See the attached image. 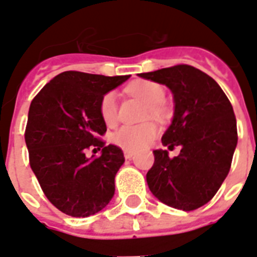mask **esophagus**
<instances>
[{
    "label": "esophagus",
    "instance_id": "obj_1",
    "mask_svg": "<svg viewBox=\"0 0 257 257\" xmlns=\"http://www.w3.org/2000/svg\"><path fill=\"white\" fill-rule=\"evenodd\" d=\"M135 156V153L134 151H128V150H125L123 151V157L126 158V160H132Z\"/></svg>",
    "mask_w": 257,
    "mask_h": 257
}]
</instances>
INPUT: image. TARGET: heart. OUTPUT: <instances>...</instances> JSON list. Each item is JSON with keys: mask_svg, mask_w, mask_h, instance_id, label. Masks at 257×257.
Returning <instances> with one entry per match:
<instances>
[{"mask_svg": "<svg viewBox=\"0 0 257 257\" xmlns=\"http://www.w3.org/2000/svg\"><path fill=\"white\" fill-rule=\"evenodd\" d=\"M128 92L150 106L149 111L153 117L161 118L164 115V110L160 104L164 103L167 93L162 85L147 79H140L129 85ZM100 115L107 125H112L117 121V95L114 92H108L103 96L100 101ZM157 134L158 131L153 122L122 125L111 135V140L114 145L123 150L136 151L150 145L156 139Z\"/></svg>", "mask_w": 257, "mask_h": 257, "instance_id": "1", "label": "heart"}]
</instances>
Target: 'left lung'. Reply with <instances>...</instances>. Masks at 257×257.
I'll return each instance as SVG.
<instances>
[{
    "label": "left lung",
    "instance_id": "1",
    "mask_svg": "<svg viewBox=\"0 0 257 257\" xmlns=\"http://www.w3.org/2000/svg\"><path fill=\"white\" fill-rule=\"evenodd\" d=\"M139 77L168 86L173 95L172 123L162 135L178 157L154 150L147 184L154 197L176 209L194 210L209 202L228 175L237 147V121L226 93L208 74L189 64L161 68Z\"/></svg>",
    "mask_w": 257,
    "mask_h": 257
}]
</instances>
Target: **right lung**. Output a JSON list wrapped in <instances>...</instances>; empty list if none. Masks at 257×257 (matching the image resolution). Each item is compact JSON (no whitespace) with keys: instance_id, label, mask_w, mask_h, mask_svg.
<instances>
[{"instance_id":"1","label":"right lung","mask_w":257,"mask_h":257,"mask_svg":"<svg viewBox=\"0 0 257 257\" xmlns=\"http://www.w3.org/2000/svg\"><path fill=\"white\" fill-rule=\"evenodd\" d=\"M128 78L64 71L31 101L25 134L30 167L47 198L66 215L88 217L111 201L125 158L119 147L99 139L107 131L100 101ZM89 147L101 156L86 157Z\"/></svg>"}]
</instances>
